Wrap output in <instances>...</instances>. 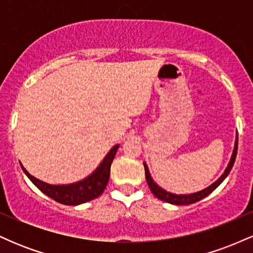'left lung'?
<instances>
[{
    "instance_id": "left-lung-1",
    "label": "left lung",
    "mask_w": 253,
    "mask_h": 253,
    "mask_svg": "<svg viewBox=\"0 0 253 253\" xmlns=\"http://www.w3.org/2000/svg\"><path fill=\"white\" fill-rule=\"evenodd\" d=\"M237 151H238V136H237V140H236V146H234V150H233V155H232L231 162H229L227 169L225 170V172L222 173V176L220 177V178L217 179L216 182H214L213 184L211 185V187L206 188V189L199 191V193L190 194V195H176V194L168 193V191H165V190L162 189V188H159L158 185H157L156 183L153 182V179L151 178V176H150L149 169H147L146 164H144L145 176H146L147 184H149L150 189H151V191H152L153 195H155L156 197H158V199L162 200V201L172 203V205H181V206H183V205H191V203H195L197 201H200V200L205 199L206 196L210 195L211 191L215 190L216 188L219 187L220 184H221V182L223 181V179H225L226 177H227V175L229 173V171H231L232 168H233L234 162H236Z\"/></svg>"
}]
</instances>
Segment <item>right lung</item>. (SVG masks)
<instances>
[{
	"label": "right lung",
	"mask_w": 253,
	"mask_h": 253,
	"mask_svg": "<svg viewBox=\"0 0 253 253\" xmlns=\"http://www.w3.org/2000/svg\"><path fill=\"white\" fill-rule=\"evenodd\" d=\"M119 149V145H115L112 150L109 151L108 155L103 159L102 163L97 168L94 172L89 177H86L83 181L74 183V184L68 185H51L47 183H43L39 179L33 177L26 171L22 167V170L25 171L28 178L36 184V187L39 190H42L45 195L51 197L54 201L62 203V205L68 206H76L81 203L91 201L96 199L103 193L107 187V183L109 181L110 175V165L113 163L117 151Z\"/></svg>",
	"instance_id": "add662e5"
}]
</instances>
